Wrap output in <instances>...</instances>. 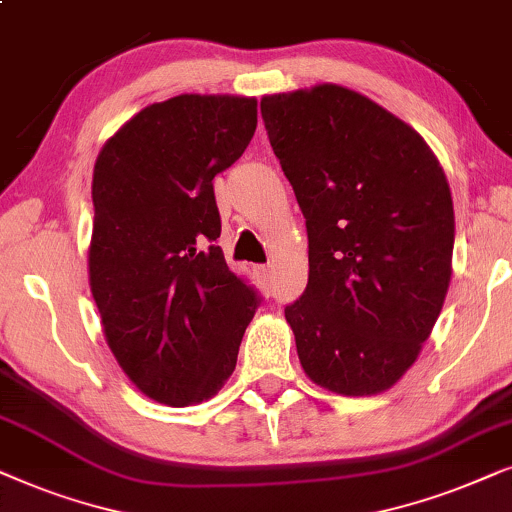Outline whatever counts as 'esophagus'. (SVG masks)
<instances>
[{"mask_svg": "<svg viewBox=\"0 0 512 512\" xmlns=\"http://www.w3.org/2000/svg\"><path fill=\"white\" fill-rule=\"evenodd\" d=\"M252 271H255L257 281H260L262 285H271V278H274V274H271V269L267 267V264H260V267H255Z\"/></svg>", "mask_w": 512, "mask_h": 512, "instance_id": "1", "label": "esophagus"}]
</instances>
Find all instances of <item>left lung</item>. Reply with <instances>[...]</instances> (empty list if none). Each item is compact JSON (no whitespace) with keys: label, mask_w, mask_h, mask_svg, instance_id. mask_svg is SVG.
<instances>
[{"label":"left lung","mask_w":512,"mask_h":512,"mask_svg":"<svg viewBox=\"0 0 512 512\" xmlns=\"http://www.w3.org/2000/svg\"><path fill=\"white\" fill-rule=\"evenodd\" d=\"M260 107L309 234V283L285 306L299 363L327 391H386L417 360L452 278L445 170L412 126L351 88Z\"/></svg>","instance_id":"left-lung-1"}]
</instances>
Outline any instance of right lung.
Returning <instances> with one entry per match:
<instances>
[{
  "label": "right lung",
  "instance_id": "right-lung-1",
  "mask_svg": "<svg viewBox=\"0 0 512 512\" xmlns=\"http://www.w3.org/2000/svg\"><path fill=\"white\" fill-rule=\"evenodd\" d=\"M255 128V98L185 93L135 114L95 159L88 281L107 346L156 403L213 398L260 306L215 245L213 192Z\"/></svg>",
  "mask_w": 512,
  "mask_h": 512
}]
</instances>
